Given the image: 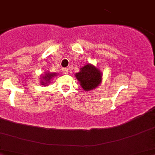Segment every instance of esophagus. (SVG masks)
<instances>
[{
    "label": "esophagus",
    "instance_id": "1",
    "mask_svg": "<svg viewBox=\"0 0 155 155\" xmlns=\"http://www.w3.org/2000/svg\"><path fill=\"white\" fill-rule=\"evenodd\" d=\"M62 72H63V74H68V68H63V69H62Z\"/></svg>",
    "mask_w": 155,
    "mask_h": 155
}]
</instances>
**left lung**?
Returning a JSON list of instances; mask_svg holds the SVG:
<instances>
[{"label": "left lung", "instance_id": "8db88e82", "mask_svg": "<svg viewBox=\"0 0 155 155\" xmlns=\"http://www.w3.org/2000/svg\"><path fill=\"white\" fill-rule=\"evenodd\" d=\"M75 77L82 88L85 91H89L97 88L101 83L102 73L98 68L88 64L81 68L80 71L75 74Z\"/></svg>", "mask_w": 155, "mask_h": 155}]
</instances>
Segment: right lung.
Returning a JSON list of instances; mask_svg holds the SVG:
<instances>
[{
    "label": "right lung",
    "instance_id": "obj_1",
    "mask_svg": "<svg viewBox=\"0 0 155 155\" xmlns=\"http://www.w3.org/2000/svg\"><path fill=\"white\" fill-rule=\"evenodd\" d=\"M56 73H46L45 76L41 77V84L42 85H46L48 83H50V81L54 77L56 76Z\"/></svg>",
    "mask_w": 155,
    "mask_h": 155
}]
</instances>
